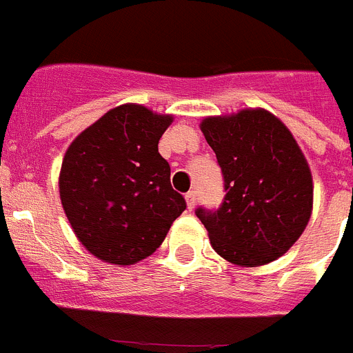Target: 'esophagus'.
Listing matches in <instances>:
<instances>
[{
  "mask_svg": "<svg viewBox=\"0 0 353 353\" xmlns=\"http://www.w3.org/2000/svg\"><path fill=\"white\" fill-rule=\"evenodd\" d=\"M185 201H187V208H189V210H192V208H194V205H196V191L187 192Z\"/></svg>",
  "mask_w": 353,
  "mask_h": 353,
  "instance_id": "obj_1",
  "label": "esophagus"
}]
</instances>
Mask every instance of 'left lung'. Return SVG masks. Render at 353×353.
Segmentation results:
<instances>
[{
	"label": "left lung",
	"instance_id": "obj_1",
	"mask_svg": "<svg viewBox=\"0 0 353 353\" xmlns=\"http://www.w3.org/2000/svg\"><path fill=\"white\" fill-rule=\"evenodd\" d=\"M199 127L226 191L217 210H196L212 248L240 267L277 260L297 242L313 210V176L297 141L261 108L208 117Z\"/></svg>",
	"mask_w": 353,
	"mask_h": 353
}]
</instances>
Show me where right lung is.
Wrapping results in <instances>:
<instances>
[{"label":"right lung","mask_w":353,"mask_h":353,"mask_svg":"<svg viewBox=\"0 0 353 353\" xmlns=\"http://www.w3.org/2000/svg\"><path fill=\"white\" fill-rule=\"evenodd\" d=\"M171 121V114L145 105H118L67 148L61 205L81 244L99 260H145L185 210L183 196L171 187L170 164L159 154V139Z\"/></svg>","instance_id":"obj_1"}]
</instances>
